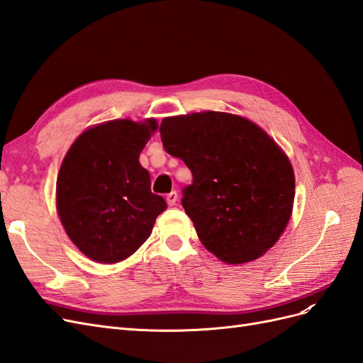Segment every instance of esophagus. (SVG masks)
Returning <instances> with one entry per match:
<instances>
[{
    "label": "esophagus",
    "mask_w": 363,
    "mask_h": 363,
    "mask_svg": "<svg viewBox=\"0 0 363 363\" xmlns=\"http://www.w3.org/2000/svg\"><path fill=\"white\" fill-rule=\"evenodd\" d=\"M177 199H179V195H177V192H175V191H172V192H169V194L167 195V203H168L169 206H174L175 203H177Z\"/></svg>",
    "instance_id": "obj_1"
}]
</instances>
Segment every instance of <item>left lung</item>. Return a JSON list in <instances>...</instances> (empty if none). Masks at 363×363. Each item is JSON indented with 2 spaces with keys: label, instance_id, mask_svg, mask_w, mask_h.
I'll list each match as a JSON object with an SVG mask.
<instances>
[{
  "label": "left lung",
  "instance_id": "1",
  "mask_svg": "<svg viewBox=\"0 0 363 363\" xmlns=\"http://www.w3.org/2000/svg\"><path fill=\"white\" fill-rule=\"evenodd\" d=\"M159 130L168 155L192 172L182 206L208 251L245 263L277 242L291 218L295 179L265 131L221 112L164 118Z\"/></svg>",
  "mask_w": 363,
  "mask_h": 363
}]
</instances>
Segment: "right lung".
<instances>
[{
  "mask_svg": "<svg viewBox=\"0 0 363 363\" xmlns=\"http://www.w3.org/2000/svg\"><path fill=\"white\" fill-rule=\"evenodd\" d=\"M156 128L155 119L108 121L77 138L62 162L56 189L60 221L95 262L116 263L133 255L167 208L139 163Z\"/></svg>",
  "mask_w": 363,
  "mask_h": 363,
  "instance_id": "1",
  "label": "right lung"
}]
</instances>
